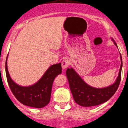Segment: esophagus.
<instances>
[{
    "instance_id": "esophagus-1",
    "label": "esophagus",
    "mask_w": 128,
    "mask_h": 128,
    "mask_svg": "<svg viewBox=\"0 0 128 128\" xmlns=\"http://www.w3.org/2000/svg\"><path fill=\"white\" fill-rule=\"evenodd\" d=\"M69 65V60L68 59H64V60H62L61 63L62 68V69H66Z\"/></svg>"
}]
</instances>
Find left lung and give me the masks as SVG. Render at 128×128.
I'll use <instances>...</instances> for the list:
<instances>
[{
  "mask_svg": "<svg viewBox=\"0 0 128 128\" xmlns=\"http://www.w3.org/2000/svg\"><path fill=\"white\" fill-rule=\"evenodd\" d=\"M111 39L114 42V44L118 48L114 40L112 38H111ZM120 60L121 66L115 82L113 84L104 88H95L89 86L81 78L74 68H68L66 74L75 102L82 106L89 107L102 104L110 100L118 89L121 80L122 66L121 54Z\"/></svg>",
  "mask_w": 128,
  "mask_h": 128,
  "instance_id": "obj_1",
  "label": "left lung"
}]
</instances>
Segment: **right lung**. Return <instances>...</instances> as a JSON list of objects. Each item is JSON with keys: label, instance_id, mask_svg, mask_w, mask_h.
I'll use <instances>...</instances> for the list:
<instances>
[{"label": "right lung", "instance_id": "obj_1", "mask_svg": "<svg viewBox=\"0 0 128 128\" xmlns=\"http://www.w3.org/2000/svg\"><path fill=\"white\" fill-rule=\"evenodd\" d=\"M7 58L8 56L6 62V76L10 90L15 98L28 106L41 108L47 105L50 101L54 80L62 72L61 64L51 66L34 84L22 86L15 83L10 77L7 68Z\"/></svg>", "mask_w": 128, "mask_h": 128}]
</instances>
